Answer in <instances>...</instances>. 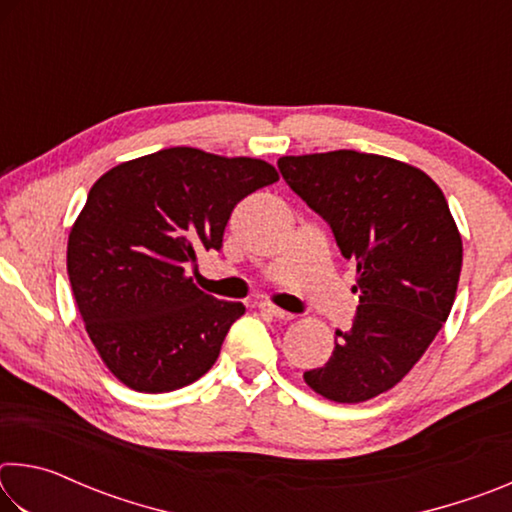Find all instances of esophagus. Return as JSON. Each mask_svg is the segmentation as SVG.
I'll return each instance as SVG.
<instances>
[{
    "label": "esophagus",
    "mask_w": 512,
    "mask_h": 512,
    "mask_svg": "<svg viewBox=\"0 0 512 512\" xmlns=\"http://www.w3.org/2000/svg\"><path fill=\"white\" fill-rule=\"evenodd\" d=\"M257 307H259V311H264V314L273 316V318H280V320L296 318V314H291V311H284V309H280V307H275V305H271V302H259Z\"/></svg>",
    "instance_id": "34e87169"
}]
</instances>
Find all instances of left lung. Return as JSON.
<instances>
[{
	"mask_svg": "<svg viewBox=\"0 0 512 512\" xmlns=\"http://www.w3.org/2000/svg\"><path fill=\"white\" fill-rule=\"evenodd\" d=\"M287 185L323 219L357 266L352 327L305 381L332 402L357 404L393 388L452 311L463 241L427 173L384 155L329 151L277 160Z\"/></svg>",
	"mask_w": 512,
	"mask_h": 512,
	"instance_id": "obj_1",
	"label": "left lung"
}]
</instances>
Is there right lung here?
I'll return each instance as SVG.
<instances>
[{"label":"right lung","instance_id":"add662e5","mask_svg":"<svg viewBox=\"0 0 512 512\" xmlns=\"http://www.w3.org/2000/svg\"><path fill=\"white\" fill-rule=\"evenodd\" d=\"M277 183L271 164L189 146L144 155L92 185L67 244V273L94 348L140 393L203 377L246 307L187 277L198 250H221L248 194Z\"/></svg>","mask_w":512,"mask_h":512}]
</instances>
